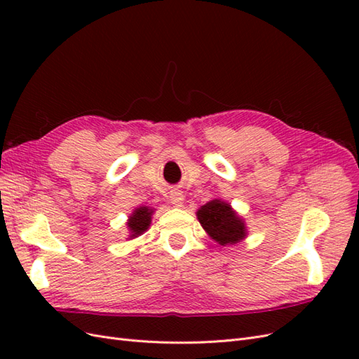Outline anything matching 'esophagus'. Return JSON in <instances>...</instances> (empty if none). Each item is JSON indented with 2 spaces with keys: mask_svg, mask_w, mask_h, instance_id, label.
I'll use <instances>...</instances> for the list:
<instances>
[{
  "mask_svg": "<svg viewBox=\"0 0 359 359\" xmlns=\"http://www.w3.org/2000/svg\"><path fill=\"white\" fill-rule=\"evenodd\" d=\"M169 201H170V203L173 206H178V208H180V206H182V203H184V194H182V191L181 190L170 191Z\"/></svg>",
  "mask_w": 359,
  "mask_h": 359,
  "instance_id": "esophagus-1",
  "label": "esophagus"
}]
</instances>
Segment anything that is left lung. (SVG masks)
<instances>
[{
    "label": "left lung",
    "mask_w": 359,
    "mask_h": 359,
    "mask_svg": "<svg viewBox=\"0 0 359 359\" xmlns=\"http://www.w3.org/2000/svg\"><path fill=\"white\" fill-rule=\"evenodd\" d=\"M196 215L203 231L220 245L241 243L248 235L244 219L232 208L229 202L212 199L202 205Z\"/></svg>",
    "instance_id": "left-lung-1"
}]
</instances>
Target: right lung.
Masks as SVG:
<instances>
[{"mask_svg":"<svg viewBox=\"0 0 359 359\" xmlns=\"http://www.w3.org/2000/svg\"><path fill=\"white\" fill-rule=\"evenodd\" d=\"M153 214L154 208H151V206L142 205L133 210V212L128 215L127 220V229L130 233L128 240H133V238H137L148 231L151 220H153Z\"/></svg>","mask_w":359,"mask_h":359,"instance_id":"1","label":"right lung"}]
</instances>
